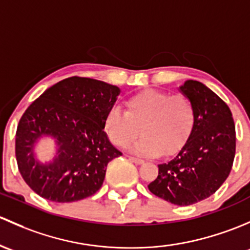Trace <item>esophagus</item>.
<instances>
[{"mask_svg":"<svg viewBox=\"0 0 250 250\" xmlns=\"http://www.w3.org/2000/svg\"><path fill=\"white\" fill-rule=\"evenodd\" d=\"M130 159L131 161H132V163H135V164H138V165H141V164H143V160L142 159H140V158H136V156H130Z\"/></svg>","mask_w":250,"mask_h":250,"instance_id":"34e87169","label":"esophagus"}]
</instances>
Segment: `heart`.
Wrapping results in <instances>:
<instances>
[{
  "instance_id": "heart-1",
  "label": "heart",
  "mask_w": 250,
  "mask_h": 250,
  "mask_svg": "<svg viewBox=\"0 0 250 250\" xmlns=\"http://www.w3.org/2000/svg\"><path fill=\"white\" fill-rule=\"evenodd\" d=\"M125 106L126 112L119 107L108 110L104 131L115 146L127 148L141 130L143 136L133 150L142 155H173L194 127L195 109L185 95L146 89L128 97Z\"/></svg>"
}]
</instances>
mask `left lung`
I'll use <instances>...</instances> for the list:
<instances>
[{
	"instance_id": "8db88e82",
	"label": "left lung",
	"mask_w": 250,
	"mask_h": 250,
	"mask_svg": "<svg viewBox=\"0 0 250 250\" xmlns=\"http://www.w3.org/2000/svg\"><path fill=\"white\" fill-rule=\"evenodd\" d=\"M179 90L192 102L194 127L179 153L159 165L148 189L165 201L189 206L214 194L229 177L236 130L230 108L212 90L197 81H187Z\"/></svg>"
}]
</instances>
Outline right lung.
<instances>
[{"label": "right lung", "instance_id": "add662e5", "mask_svg": "<svg viewBox=\"0 0 250 250\" xmlns=\"http://www.w3.org/2000/svg\"><path fill=\"white\" fill-rule=\"evenodd\" d=\"M120 89L112 84L69 77L45 90L25 110L15 133L20 174L31 189L54 202L86 199L102 187L107 165L122 155L104 132V119ZM56 140L50 163H40L33 146L41 137Z\"/></svg>", "mask_w": 250, "mask_h": 250}]
</instances>
